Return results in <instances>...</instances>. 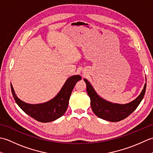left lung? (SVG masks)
<instances>
[{
	"label": "left lung",
	"instance_id": "obj_1",
	"mask_svg": "<svg viewBox=\"0 0 153 153\" xmlns=\"http://www.w3.org/2000/svg\"><path fill=\"white\" fill-rule=\"evenodd\" d=\"M84 81L86 83L87 92L90 97L91 106L94 114L100 118L110 122H119L130 115L141 102L146 90L145 83L144 89L137 99L128 104L119 105L108 102L100 98L88 81L86 79H84Z\"/></svg>",
	"mask_w": 153,
	"mask_h": 153
}]
</instances>
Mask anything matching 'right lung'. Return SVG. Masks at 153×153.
<instances>
[{"label": "right lung", "mask_w": 153, "mask_h": 153, "mask_svg": "<svg viewBox=\"0 0 153 153\" xmlns=\"http://www.w3.org/2000/svg\"><path fill=\"white\" fill-rule=\"evenodd\" d=\"M81 79L82 77L79 75L69 77L60 91L54 99L47 102L37 105L25 103L18 99L16 95L12 84H10L11 91L16 102L23 111L39 122H50L59 118L66 112L71 91L76 82Z\"/></svg>", "instance_id": "add662e5"}]
</instances>
